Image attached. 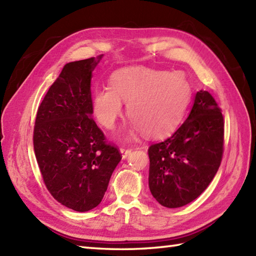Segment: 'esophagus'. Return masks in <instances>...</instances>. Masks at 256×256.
Listing matches in <instances>:
<instances>
[{"label":"esophagus","instance_id":"obj_1","mask_svg":"<svg viewBox=\"0 0 256 256\" xmlns=\"http://www.w3.org/2000/svg\"><path fill=\"white\" fill-rule=\"evenodd\" d=\"M131 150H130V148H120V153H121L122 154V158L123 160H125V158H126V157L130 155V154H131Z\"/></svg>","mask_w":256,"mask_h":256}]
</instances>
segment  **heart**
<instances>
[{
	"mask_svg": "<svg viewBox=\"0 0 256 256\" xmlns=\"http://www.w3.org/2000/svg\"><path fill=\"white\" fill-rule=\"evenodd\" d=\"M192 96L189 82L180 72H167L144 67L116 70L110 88L94 94V116L103 128L112 130L128 103V138L143 132L146 138L170 136L180 124Z\"/></svg>",
	"mask_w": 256,
	"mask_h": 256,
	"instance_id": "obj_1",
	"label": "heart"
}]
</instances>
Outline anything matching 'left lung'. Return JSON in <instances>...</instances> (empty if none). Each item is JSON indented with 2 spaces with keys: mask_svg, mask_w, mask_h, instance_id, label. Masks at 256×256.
Instances as JSON below:
<instances>
[{
  "mask_svg": "<svg viewBox=\"0 0 256 256\" xmlns=\"http://www.w3.org/2000/svg\"><path fill=\"white\" fill-rule=\"evenodd\" d=\"M224 136L221 108L208 91H198L182 126L164 142L150 146L153 197L166 208H179L198 198L219 170Z\"/></svg>",
  "mask_w": 256,
  "mask_h": 256,
  "instance_id": "1",
  "label": "left lung"
}]
</instances>
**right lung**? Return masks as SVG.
Instances as JSON below:
<instances>
[{"instance_id": "right-lung-1", "label": "right lung", "mask_w": 256, "mask_h": 256, "mask_svg": "<svg viewBox=\"0 0 256 256\" xmlns=\"http://www.w3.org/2000/svg\"><path fill=\"white\" fill-rule=\"evenodd\" d=\"M102 56L64 64L38 108L32 138L48 192L79 212L101 202L122 158L91 118L92 72Z\"/></svg>"}]
</instances>
